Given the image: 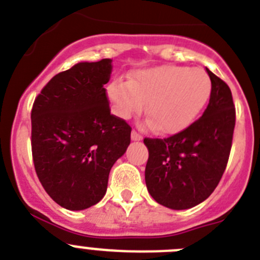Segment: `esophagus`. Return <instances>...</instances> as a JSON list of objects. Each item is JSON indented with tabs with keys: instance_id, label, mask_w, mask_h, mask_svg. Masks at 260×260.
Returning a JSON list of instances; mask_svg holds the SVG:
<instances>
[{
	"instance_id": "obj_1",
	"label": "esophagus",
	"mask_w": 260,
	"mask_h": 260,
	"mask_svg": "<svg viewBox=\"0 0 260 260\" xmlns=\"http://www.w3.org/2000/svg\"><path fill=\"white\" fill-rule=\"evenodd\" d=\"M132 139L133 140H142L143 137H142V134H139V133L137 132V130H133V132H132Z\"/></svg>"
}]
</instances>
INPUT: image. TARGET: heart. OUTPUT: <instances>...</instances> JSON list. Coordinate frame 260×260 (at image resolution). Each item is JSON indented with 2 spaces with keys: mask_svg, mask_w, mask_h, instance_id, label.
<instances>
[{
  "mask_svg": "<svg viewBox=\"0 0 260 260\" xmlns=\"http://www.w3.org/2000/svg\"><path fill=\"white\" fill-rule=\"evenodd\" d=\"M211 91V80L204 70L177 66L137 71L127 82L116 80L107 89L117 116L130 118L146 103L149 123L164 134L178 133L193 122Z\"/></svg>",
  "mask_w": 260,
  "mask_h": 260,
  "instance_id": "obj_1",
  "label": "heart"
}]
</instances>
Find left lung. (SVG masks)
Masks as SVG:
<instances>
[{
  "label": "left lung",
  "mask_w": 260,
  "mask_h": 260,
  "mask_svg": "<svg viewBox=\"0 0 260 260\" xmlns=\"http://www.w3.org/2000/svg\"><path fill=\"white\" fill-rule=\"evenodd\" d=\"M213 85L204 114L169 138H144L149 152L146 184L154 201L174 210L208 199L227 168L236 108L227 83L206 70Z\"/></svg>",
  "instance_id": "8db88e82"
}]
</instances>
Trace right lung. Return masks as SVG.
<instances>
[{"mask_svg":"<svg viewBox=\"0 0 260 260\" xmlns=\"http://www.w3.org/2000/svg\"><path fill=\"white\" fill-rule=\"evenodd\" d=\"M111 72V59L78 63L54 76L33 103L36 174L47 194L68 210L103 199L109 171L130 144L132 126L109 108L104 85Z\"/></svg>","mask_w":260,"mask_h":260,"instance_id":"add662e5","label":"right lung"}]
</instances>
